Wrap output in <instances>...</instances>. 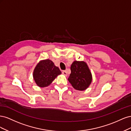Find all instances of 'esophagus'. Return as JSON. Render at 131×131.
Listing matches in <instances>:
<instances>
[{"label":"esophagus","mask_w":131,"mask_h":131,"mask_svg":"<svg viewBox=\"0 0 131 131\" xmlns=\"http://www.w3.org/2000/svg\"><path fill=\"white\" fill-rule=\"evenodd\" d=\"M62 74H63V75H66V76H67V72H66V70H63V72H62Z\"/></svg>","instance_id":"obj_1"}]
</instances>
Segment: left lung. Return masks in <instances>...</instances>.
<instances>
[{"mask_svg":"<svg viewBox=\"0 0 131 131\" xmlns=\"http://www.w3.org/2000/svg\"><path fill=\"white\" fill-rule=\"evenodd\" d=\"M70 70L71 74L68 79L75 89L84 91L89 88L92 81V75L85 62L74 61Z\"/></svg>","mask_w":131,"mask_h":131,"instance_id":"obj_1","label":"left lung"}]
</instances>
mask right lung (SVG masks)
Instances as JSON below:
<instances>
[{
    "mask_svg": "<svg viewBox=\"0 0 131 131\" xmlns=\"http://www.w3.org/2000/svg\"><path fill=\"white\" fill-rule=\"evenodd\" d=\"M61 74L59 68L52 61L45 59L39 62L33 72V78L37 85L45 88L51 84L58 75Z\"/></svg>",
    "mask_w": 131,
    "mask_h": 131,
    "instance_id": "obj_1",
    "label": "right lung"
}]
</instances>
